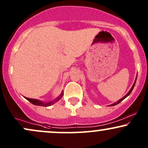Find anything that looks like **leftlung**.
<instances>
[{
    "instance_id": "8db88e82",
    "label": "left lung",
    "mask_w": 148,
    "mask_h": 148,
    "mask_svg": "<svg viewBox=\"0 0 148 148\" xmlns=\"http://www.w3.org/2000/svg\"><path fill=\"white\" fill-rule=\"evenodd\" d=\"M136 79H137V76H136V80H135V81H134V84H133V86H132V88H131L130 89V90L128 92H127V94L126 95H125V97H123V98H122V99H119L118 101H117V102H115V103H112V104H111V105H109L110 106H115V105H116V104H118V103H119L120 102H121L122 101H123V99H125V98L127 97H128L129 95H130V93L132 92V90L134 89V86H135V84H136Z\"/></svg>"
}]
</instances>
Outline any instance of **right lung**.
<instances>
[{"mask_svg": "<svg viewBox=\"0 0 148 148\" xmlns=\"http://www.w3.org/2000/svg\"><path fill=\"white\" fill-rule=\"evenodd\" d=\"M62 95H63V92L62 91L61 94L57 98H56L55 99L53 100V101H49V102H43V101H40V100L36 99H31V98H28V97H25L28 101H29L30 103H32L34 105H36V106H51L52 104H53L54 103L57 102L58 101H59L61 98H62Z\"/></svg>", "mask_w": 148, "mask_h": 148, "instance_id": "add662e5", "label": "right lung"}]
</instances>
